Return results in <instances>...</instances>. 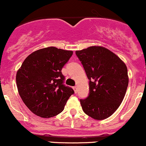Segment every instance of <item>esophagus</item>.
<instances>
[{
    "label": "esophagus",
    "mask_w": 146,
    "mask_h": 146,
    "mask_svg": "<svg viewBox=\"0 0 146 146\" xmlns=\"http://www.w3.org/2000/svg\"><path fill=\"white\" fill-rule=\"evenodd\" d=\"M73 89H74V92L75 93H77V89H78V88H77V86H74L73 87Z\"/></svg>",
    "instance_id": "1"
}]
</instances>
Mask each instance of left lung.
Here are the masks:
<instances>
[{
  "label": "left lung",
  "mask_w": 146,
  "mask_h": 146,
  "mask_svg": "<svg viewBox=\"0 0 146 146\" xmlns=\"http://www.w3.org/2000/svg\"><path fill=\"white\" fill-rule=\"evenodd\" d=\"M89 79V96L80 99L84 112L96 120L111 116L121 104L128 84L125 63L108 49L92 46L76 51Z\"/></svg>",
  "instance_id": "obj_1"
}]
</instances>
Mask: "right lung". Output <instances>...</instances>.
Segmentation results:
<instances>
[{
	"mask_svg": "<svg viewBox=\"0 0 146 146\" xmlns=\"http://www.w3.org/2000/svg\"><path fill=\"white\" fill-rule=\"evenodd\" d=\"M72 54V51L49 47L33 52L24 60L17 72V87L33 113L51 118L64 110L74 92L64 84L62 69Z\"/></svg>",
	"mask_w": 146,
	"mask_h": 146,
	"instance_id": "add662e5",
	"label": "right lung"
}]
</instances>
